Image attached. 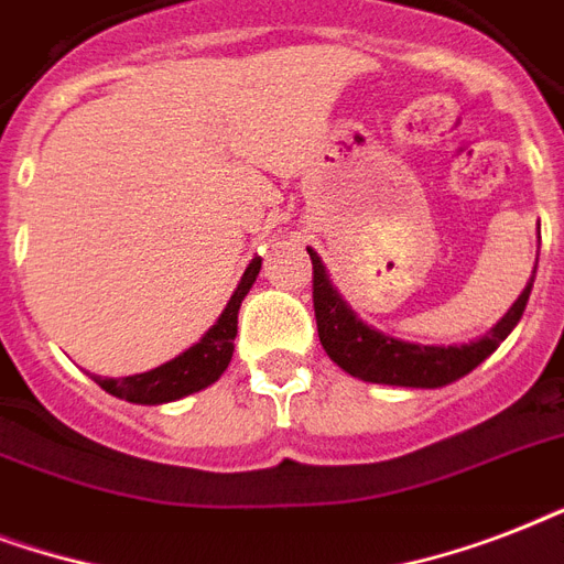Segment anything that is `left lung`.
<instances>
[{"label": "left lung", "instance_id": "left-lung-1", "mask_svg": "<svg viewBox=\"0 0 564 564\" xmlns=\"http://www.w3.org/2000/svg\"><path fill=\"white\" fill-rule=\"evenodd\" d=\"M310 251V248H307ZM313 260V310H316L318 339L327 357L348 375L386 386H412V389H436L454 383L471 369H477L495 348L509 336V330L524 316L533 281L518 295L507 316L491 327L489 334L468 345H412L383 336L375 327L362 325L343 295L327 281V272L316 251Z\"/></svg>", "mask_w": 564, "mask_h": 564}]
</instances>
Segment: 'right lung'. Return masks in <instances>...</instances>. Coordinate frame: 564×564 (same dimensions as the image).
I'll use <instances>...</instances> for the list:
<instances>
[{"label": "right lung", "mask_w": 564, "mask_h": 564, "mask_svg": "<svg viewBox=\"0 0 564 564\" xmlns=\"http://www.w3.org/2000/svg\"><path fill=\"white\" fill-rule=\"evenodd\" d=\"M260 272V257H254L248 263L242 281H239L237 292L230 295L228 307L219 316V322L202 336V343H195L184 354H178L175 360L163 362L158 369L143 371V375L131 377H93L105 392L126 398L131 403H166L178 401L184 394H193L204 386H210L213 380H219V375L228 369L230 357H234V339H237V313L239 304L246 299V292L251 290V283L257 281Z\"/></svg>", "instance_id": "right-lung-1"}]
</instances>
